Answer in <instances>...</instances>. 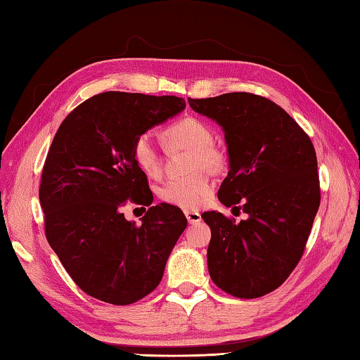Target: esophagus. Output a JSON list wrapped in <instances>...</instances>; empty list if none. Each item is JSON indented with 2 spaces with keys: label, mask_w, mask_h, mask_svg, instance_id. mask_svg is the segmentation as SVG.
Here are the masks:
<instances>
[{
  "label": "esophagus",
  "mask_w": 360,
  "mask_h": 360,
  "mask_svg": "<svg viewBox=\"0 0 360 360\" xmlns=\"http://www.w3.org/2000/svg\"><path fill=\"white\" fill-rule=\"evenodd\" d=\"M186 218L190 224H196L201 221V213L200 212H195V210H186Z\"/></svg>",
  "instance_id": "esophagus-1"
}]
</instances>
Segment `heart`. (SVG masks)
Masks as SVG:
<instances>
[{
	"instance_id": "1",
	"label": "heart",
	"mask_w": 360,
	"mask_h": 360,
	"mask_svg": "<svg viewBox=\"0 0 360 360\" xmlns=\"http://www.w3.org/2000/svg\"><path fill=\"white\" fill-rule=\"evenodd\" d=\"M168 145L190 150L187 168L190 173L165 181L159 188V198L167 204L181 209H200L210 200L213 187L207 172H217L224 165V155L213 143V131L204 120L182 117L164 131ZM133 159L139 170L147 176H156L160 170L158 150L150 134H141L133 143Z\"/></svg>"
}]
</instances>
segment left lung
Instances as JSON below:
<instances>
[{
	"instance_id": "left-lung-1",
	"label": "left lung",
	"mask_w": 360,
	"mask_h": 360,
	"mask_svg": "<svg viewBox=\"0 0 360 360\" xmlns=\"http://www.w3.org/2000/svg\"><path fill=\"white\" fill-rule=\"evenodd\" d=\"M188 103L224 131L229 173L218 200L248 213L240 223L202 213L212 231L210 278L240 298L269 294L300 262L319 210L314 145L281 106L262 96L227 93Z\"/></svg>"
}]
</instances>
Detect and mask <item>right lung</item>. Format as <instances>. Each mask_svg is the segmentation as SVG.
I'll use <instances>...</instances> for the list:
<instances>
[{"mask_svg":"<svg viewBox=\"0 0 360 360\" xmlns=\"http://www.w3.org/2000/svg\"><path fill=\"white\" fill-rule=\"evenodd\" d=\"M186 108L184 98L110 91L68 114L46 156L40 204L49 246L83 292L129 304L155 290L187 227L181 209L153 205L142 224L128 221V200L150 205L147 176L133 143Z\"/></svg>","mask_w":360,"mask_h":360,"instance_id":"1","label":"right lung"}]
</instances>
